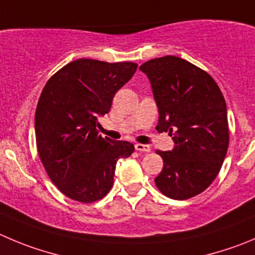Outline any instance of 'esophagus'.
<instances>
[{"label": "esophagus", "mask_w": 255, "mask_h": 255, "mask_svg": "<svg viewBox=\"0 0 255 255\" xmlns=\"http://www.w3.org/2000/svg\"><path fill=\"white\" fill-rule=\"evenodd\" d=\"M135 150H137V151H144V152H149L150 150V146L149 145H144V144H135Z\"/></svg>", "instance_id": "esophagus-1"}]
</instances>
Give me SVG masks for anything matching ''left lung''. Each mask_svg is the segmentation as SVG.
<instances>
[{
  "label": "left lung",
  "mask_w": 255,
  "mask_h": 255,
  "mask_svg": "<svg viewBox=\"0 0 255 255\" xmlns=\"http://www.w3.org/2000/svg\"><path fill=\"white\" fill-rule=\"evenodd\" d=\"M159 109L157 131L173 136L174 149L157 154L164 166L155 178L168 198L185 200L204 191L223 165L229 145L227 104L219 86L204 70L176 56L140 66Z\"/></svg>",
  "instance_id": "1"
}]
</instances>
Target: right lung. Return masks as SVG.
Returning a JSON list of instances; mask_svg holds the SVG:
<instances>
[{"mask_svg": "<svg viewBox=\"0 0 255 255\" xmlns=\"http://www.w3.org/2000/svg\"><path fill=\"white\" fill-rule=\"evenodd\" d=\"M136 69L134 62L79 59L43 87L35 115L37 151L51 181L72 200L104 198L113 188L116 161L134 152L131 142L99 135L98 119Z\"/></svg>", "mask_w": 255, "mask_h": 255, "instance_id": "right-lung-1", "label": "right lung"}]
</instances>
